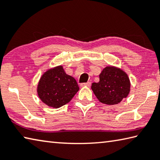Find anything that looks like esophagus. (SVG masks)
I'll return each instance as SVG.
<instances>
[{
  "instance_id": "34e87169",
  "label": "esophagus",
  "mask_w": 160,
  "mask_h": 160,
  "mask_svg": "<svg viewBox=\"0 0 160 160\" xmlns=\"http://www.w3.org/2000/svg\"><path fill=\"white\" fill-rule=\"evenodd\" d=\"M91 85V82H88L86 83H81L80 86L81 87H90Z\"/></svg>"
}]
</instances>
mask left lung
Wrapping results in <instances>:
<instances>
[{
	"label": "left lung",
	"instance_id": "8db88e82",
	"mask_svg": "<svg viewBox=\"0 0 160 160\" xmlns=\"http://www.w3.org/2000/svg\"><path fill=\"white\" fill-rule=\"evenodd\" d=\"M91 88L100 102L113 105L120 103L128 95L131 82L123 70L107 66L99 74V82H93Z\"/></svg>",
	"mask_w": 160,
	"mask_h": 160
}]
</instances>
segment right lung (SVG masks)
Wrapping results in <instances>:
<instances>
[{"instance_id": "obj_1", "label": "right lung", "mask_w": 160, "mask_h": 160, "mask_svg": "<svg viewBox=\"0 0 160 160\" xmlns=\"http://www.w3.org/2000/svg\"><path fill=\"white\" fill-rule=\"evenodd\" d=\"M78 90L76 80L67 75L61 66L45 72L37 86L40 99L47 106L56 109L68 103Z\"/></svg>"}]
</instances>
